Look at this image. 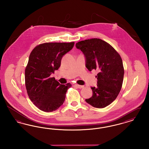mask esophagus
Here are the masks:
<instances>
[{
  "instance_id": "esophagus-1",
  "label": "esophagus",
  "mask_w": 149,
  "mask_h": 149,
  "mask_svg": "<svg viewBox=\"0 0 149 149\" xmlns=\"http://www.w3.org/2000/svg\"><path fill=\"white\" fill-rule=\"evenodd\" d=\"M75 86L78 88H79V89H81V88H83L84 87V85H78V84H75Z\"/></svg>"
}]
</instances>
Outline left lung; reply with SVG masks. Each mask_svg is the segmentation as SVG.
<instances>
[{
    "label": "left lung",
    "instance_id": "obj_1",
    "mask_svg": "<svg viewBox=\"0 0 149 149\" xmlns=\"http://www.w3.org/2000/svg\"><path fill=\"white\" fill-rule=\"evenodd\" d=\"M84 54L85 66L89 71L97 70V85L91 87L93 95L85 99L92 106L102 108L116 99L123 80L124 68L120 55L109 43L99 38H92L76 43Z\"/></svg>",
    "mask_w": 149,
    "mask_h": 149
}]
</instances>
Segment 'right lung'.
<instances>
[{"label": "right lung", "instance_id": "right-lung-1", "mask_svg": "<svg viewBox=\"0 0 149 149\" xmlns=\"http://www.w3.org/2000/svg\"><path fill=\"white\" fill-rule=\"evenodd\" d=\"M74 42L45 43L32 50L25 70V84L29 98L40 110L51 112L63 105L71 84H61L50 75L58 70L63 57Z\"/></svg>", "mask_w": 149, "mask_h": 149}]
</instances>
